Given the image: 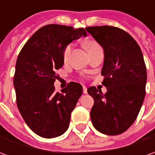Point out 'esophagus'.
<instances>
[{
    "label": "esophagus",
    "mask_w": 155,
    "mask_h": 155,
    "mask_svg": "<svg viewBox=\"0 0 155 155\" xmlns=\"http://www.w3.org/2000/svg\"><path fill=\"white\" fill-rule=\"evenodd\" d=\"M83 92H84V94H87V88L86 87H83Z\"/></svg>",
    "instance_id": "1"
}]
</instances>
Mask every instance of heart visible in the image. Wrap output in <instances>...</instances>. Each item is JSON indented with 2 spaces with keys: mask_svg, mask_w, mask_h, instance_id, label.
I'll return each instance as SVG.
<instances>
[{
  "mask_svg": "<svg viewBox=\"0 0 155 155\" xmlns=\"http://www.w3.org/2000/svg\"><path fill=\"white\" fill-rule=\"evenodd\" d=\"M84 46H85V48H86V50L88 51H91L93 49H95V48H97V47H98L99 45L97 44V43H95V42H92V41H89V42H86L85 44H84ZM71 45H68L66 48H65V50L64 51V59H67L68 58L69 55H70V53H71Z\"/></svg>",
  "mask_w": 155,
  "mask_h": 155,
  "instance_id": "1",
  "label": "heart"
}]
</instances>
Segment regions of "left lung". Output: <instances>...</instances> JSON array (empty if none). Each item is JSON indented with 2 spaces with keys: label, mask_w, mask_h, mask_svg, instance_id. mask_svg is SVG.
<instances>
[{
  "label": "left lung",
  "mask_w": 155,
  "mask_h": 155,
  "mask_svg": "<svg viewBox=\"0 0 155 155\" xmlns=\"http://www.w3.org/2000/svg\"><path fill=\"white\" fill-rule=\"evenodd\" d=\"M104 49L101 74L107 87L104 95L94 86L87 91L94 99L91 118L99 132L116 135L135 121L145 98L147 70L140 46L127 32L103 26L85 28Z\"/></svg>",
  "instance_id": "1"
}]
</instances>
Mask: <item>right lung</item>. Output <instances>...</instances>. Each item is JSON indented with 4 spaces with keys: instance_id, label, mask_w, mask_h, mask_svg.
<instances>
[{
    "instance_id": "add662e5",
    "label": "right lung",
    "mask_w": 155,
    "mask_h": 155,
    "mask_svg": "<svg viewBox=\"0 0 155 155\" xmlns=\"http://www.w3.org/2000/svg\"><path fill=\"white\" fill-rule=\"evenodd\" d=\"M82 36H87L84 28L46 25L27 40L18 56L14 78L17 106L27 126L41 137H58L68 129L83 87L71 82L56 92L55 71L64 64L66 46Z\"/></svg>"
}]
</instances>
